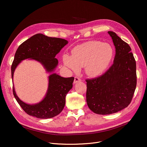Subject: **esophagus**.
<instances>
[{
    "instance_id": "obj_1",
    "label": "esophagus",
    "mask_w": 147,
    "mask_h": 147,
    "mask_svg": "<svg viewBox=\"0 0 147 147\" xmlns=\"http://www.w3.org/2000/svg\"><path fill=\"white\" fill-rule=\"evenodd\" d=\"M81 81V79L79 78V76H75L74 78V83H77Z\"/></svg>"
}]
</instances>
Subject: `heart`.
Listing matches in <instances>:
<instances>
[{"label":"heart","instance_id":"heart-1","mask_svg":"<svg viewBox=\"0 0 147 147\" xmlns=\"http://www.w3.org/2000/svg\"><path fill=\"white\" fill-rule=\"evenodd\" d=\"M113 55L114 49L110 44L93 40L76 46L71 51V56L64 55L63 62L74 71L84 67L88 75L97 76L107 69Z\"/></svg>","mask_w":147,"mask_h":147}]
</instances>
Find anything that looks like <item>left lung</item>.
Masks as SVG:
<instances>
[{
  "label": "left lung",
  "mask_w": 147,
  "mask_h": 147,
  "mask_svg": "<svg viewBox=\"0 0 147 147\" xmlns=\"http://www.w3.org/2000/svg\"><path fill=\"white\" fill-rule=\"evenodd\" d=\"M115 48L113 64L97 78L86 79V102L98 114L115 113L127 107L136 86V61L130 46L113 32H108Z\"/></svg>",
  "instance_id": "left-lung-1"
}]
</instances>
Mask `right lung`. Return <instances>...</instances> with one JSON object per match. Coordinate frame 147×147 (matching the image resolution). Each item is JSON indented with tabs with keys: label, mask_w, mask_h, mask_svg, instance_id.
Masks as SVG:
<instances>
[{
	"label": "right lung",
	"mask_w": 147,
	"mask_h": 147,
	"mask_svg": "<svg viewBox=\"0 0 147 147\" xmlns=\"http://www.w3.org/2000/svg\"><path fill=\"white\" fill-rule=\"evenodd\" d=\"M68 43L61 38L51 37L38 33L20 45L15 54L11 66L13 79L15 68L22 60L32 58L44 65L46 71L52 72L58 65L55 58L57 54ZM74 78H64L57 74L49 77V88L46 96L42 101L35 105L24 103L19 99L13 86V94L21 107L27 114L38 119H49L58 115L63 111L65 104V96L73 87Z\"/></svg>",
	"instance_id": "right-lung-1"
}]
</instances>
